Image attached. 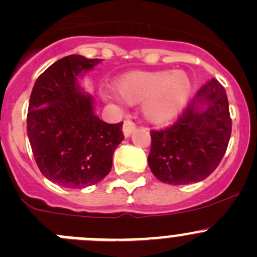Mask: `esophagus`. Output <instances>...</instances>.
I'll use <instances>...</instances> for the list:
<instances>
[{
  "label": "esophagus",
  "instance_id": "34e87169",
  "mask_svg": "<svg viewBox=\"0 0 257 257\" xmlns=\"http://www.w3.org/2000/svg\"><path fill=\"white\" fill-rule=\"evenodd\" d=\"M137 128V124L132 120H125L123 125V133L125 137H129Z\"/></svg>",
  "mask_w": 257,
  "mask_h": 257
}]
</instances>
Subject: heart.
<instances>
[{
  "label": "heart",
  "mask_w": 257,
  "mask_h": 257,
  "mask_svg": "<svg viewBox=\"0 0 257 257\" xmlns=\"http://www.w3.org/2000/svg\"><path fill=\"white\" fill-rule=\"evenodd\" d=\"M123 101L143 102V115L152 124H166L183 111L193 91V82L184 71L131 72L116 82Z\"/></svg>",
  "instance_id": "heart-1"
}]
</instances>
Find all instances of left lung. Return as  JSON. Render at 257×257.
<instances>
[{
    "instance_id": "8db88e82",
    "label": "left lung",
    "mask_w": 257,
    "mask_h": 257,
    "mask_svg": "<svg viewBox=\"0 0 257 257\" xmlns=\"http://www.w3.org/2000/svg\"><path fill=\"white\" fill-rule=\"evenodd\" d=\"M231 132L226 90L212 78L196 91L172 125L151 131V171L171 185L207 179L222 161Z\"/></svg>"
}]
</instances>
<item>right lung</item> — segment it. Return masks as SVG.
I'll list each match as a JSON object with an SVG mask.
<instances>
[{
  "label": "right lung",
  "instance_id": "add662e5",
  "mask_svg": "<svg viewBox=\"0 0 257 257\" xmlns=\"http://www.w3.org/2000/svg\"><path fill=\"white\" fill-rule=\"evenodd\" d=\"M100 62L77 54L64 57L40 74L31 91L26 124L33 155L40 172L63 188L101 181L124 140L123 121L100 120L92 96L78 87V76Z\"/></svg>",
  "mask_w": 257,
  "mask_h": 257
}]
</instances>
